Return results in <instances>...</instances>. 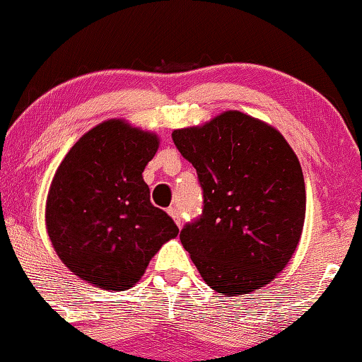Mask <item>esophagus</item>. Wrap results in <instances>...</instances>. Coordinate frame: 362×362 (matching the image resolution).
I'll use <instances>...</instances> for the list:
<instances>
[{
	"mask_svg": "<svg viewBox=\"0 0 362 362\" xmlns=\"http://www.w3.org/2000/svg\"><path fill=\"white\" fill-rule=\"evenodd\" d=\"M168 214H170V216L173 217V220H175V222H176V225H177V227H181V225H182L181 212H180V211H177V209H176V207H170V209H168Z\"/></svg>",
	"mask_w": 362,
	"mask_h": 362,
	"instance_id": "esophagus-1",
	"label": "esophagus"
}]
</instances>
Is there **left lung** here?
<instances>
[{
  "instance_id": "1",
  "label": "left lung",
  "mask_w": 362,
  "mask_h": 362,
  "mask_svg": "<svg viewBox=\"0 0 362 362\" xmlns=\"http://www.w3.org/2000/svg\"><path fill=\"white\" fill-rule=\"evenodd\" d=\"M197 171L202 214L180 238L202 279L225 297L274 279L297 248L305 218V182L286 139L238 111L173 132Z\"/></svg>"
}]
</instances>
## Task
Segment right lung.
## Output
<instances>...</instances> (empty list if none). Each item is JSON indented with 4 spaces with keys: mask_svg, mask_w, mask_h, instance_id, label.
Masks as SVG:
<instances>
[{
    "mask_svg": "<svg viewBox=\"0 0 362 362\" xmlns=\"http://www.w3.org/2000/svg\"><path fill=\"white\" fill-rule=\"evenodd\" d=\"M158 137L112 119L71 146L47 197L52 245L71 272L107 291L137 284L180 228L150 202L142 173Z\"/></svg>",
    "mask_w": 362,
    "mask_h": 362,
    "instance_id": "obj_1",
    "label": "right lung"
}]
</instances>
